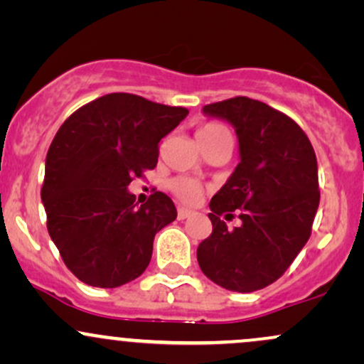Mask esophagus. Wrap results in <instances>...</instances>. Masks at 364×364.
<instances>
[{
	"mask_svg": "<svg viewBox=\"0 0 364 364\" xmlns=\"http://www.w3.org/2000/svg\"><path fill=\"white\" fill-rule=\"evenodd\" d=\"M191 215V210H188V208H178V219L179 220H185L186 217Z\"/></svg>",
	"mask_w": 364,
	"mask_h": 364,
	"instance_id": "1",
	"label": "esophagus"
}]
</instances>
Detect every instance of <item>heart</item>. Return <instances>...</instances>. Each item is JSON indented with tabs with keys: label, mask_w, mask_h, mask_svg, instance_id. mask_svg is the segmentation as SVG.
Segmentation results:
<instances>
[{
	"label": "heart",
	"mask_w": 364,
	"mask_h": 364,
	"mask_svg": "<svg viewBox=\"0 0 364 364\" xmlns=\"http://www.w3.org/2000/svg\"><path fill=\"white\" fill-rule=\"evenodd\" d=\"M225 133L229 132L223 127V124L208 123L196 132V139H198V144L202 145L203 149L207 144H210L212 140H215L217 136L225 135ZM169 188L183 203H195L196 200L200 198V195H202V185H200L198 181H195V179L185 178V176L173 179Z\"/></svg>",
	"instance_id": "b5f03b06"
}]
</instances>
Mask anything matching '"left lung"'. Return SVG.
<instances>
[{
    "mask_svg": "<svg viewBox=\"0 0 364 364\" xmlns=\"http://www.w3.org/2000/svg\"><path fill=\"white\" fill-rule=\"evenodd\" d=\"M203 114L235 127L240 164L210 200L212 235L196 250L202 272L224 289L253 292L277 281L306 245L320 203L318 166L306 133L265 102L232 97ZM238 210L242 224L226 220Z\"/></svg>",
    "mask_w": 364,
    "mask_h": 364,
    "instance_id": "left-lung-1",
    "label": "left lung"
}]
</instances>
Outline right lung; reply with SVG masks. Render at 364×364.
Segmentation results:
<instances>
[{
  "label": "right lung",
  "instance_id": "obj_1",
  "mask_svg": "<svg viewBox=\"0 0 364 364\" xmlns=\"http://www.w3.org/2000/svg\"><path fill=\"white\" fill-rule=\"evenodd\" d=\"M186 114L116 92L82 106L58 129L41 198L49 236L82 282L119 287L149 267L154 237L178 212L162 191L139 205L128 185L156 168L159 141Z\"/></svg>",
  "mask_w": 364,
  "mask_h": 364
}]
</instances>
